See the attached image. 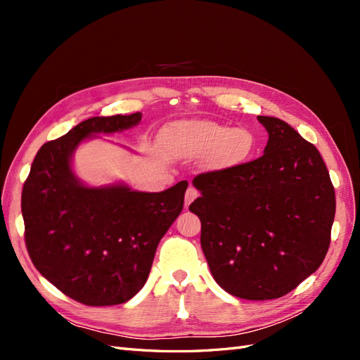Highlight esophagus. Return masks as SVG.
<instances>
[{"mask_svg": "<svg viewBox=\"0 0 360 360\" xmlns=\"http://www.w3.org/2000/svg\"><path fill=\"white\" fill-rule=\"evenodd\" d=\"M197 197H198V191L191 186V188L186 191V195H184V205L188 207Z\"/></svg>", "mask_w": 360, "mask_h": 360, "instance_id": "1", "label": "esophagus"}]
</instances>
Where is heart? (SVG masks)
<instances>
[{
	"label": "heart",
	"mask_w": 360,
	"mask_h": 360,
	"mask_svg": "<svg viewBox=\"0 0 360 360\" xmlns=\"http://www.w3.org/2000/svg\"><path fill=\"white\" fill-rule=\"evenodd\" d=\"M163 141L172 155L205 158L213 169H228L245 163L254 153L255 138L246 129L230 127L212 120H180L163 130Z\"/></svg>",
	"instance_id": "b5f03b06"
}]
</instances>
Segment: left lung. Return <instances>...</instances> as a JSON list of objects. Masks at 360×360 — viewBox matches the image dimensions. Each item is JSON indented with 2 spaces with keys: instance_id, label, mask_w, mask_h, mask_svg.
I'll return each instance as SVG.
<instances>
[{
  "instance_id": "8db88e82",
  "label": "left lung",
  "mask_w": 360,
  "mask_h": 360,
  "mask_svg": "<svg viewBox=\"0 0 360 360\" xmlns=\"http://www.w3.org/2000/svg\"><path fill=\"white\" fill-rule=\"evenodd\" d=\"M269 134L263 156L200 174L189 210L214 281L248 300L282 297L320 267L335 217L329 171L288 123L258 115Z\"/></svg>"
}]
</instances>
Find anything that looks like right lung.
<instances>
[{
  "label": "right lung",
  "instance_id": "right-lung-1",
  "mask_svg": "<svg viewBox=\"0 0 360 360\" xmlns=\"http://www.w3.org/2000/svg\"><path fill=\"white\" fill-rule=\"evenodd\" d=\"M143 114L93 117L37 151L22 189L32 264L66 296L90 307L132 299L144 287L160 238L183 210L188 181L162 192L124 181L91 186L76 176L75 151L97 135L139 124Z\"/></svg>",
  "mask_w": 360,
  "mask_h": 360
}]
</instances>
